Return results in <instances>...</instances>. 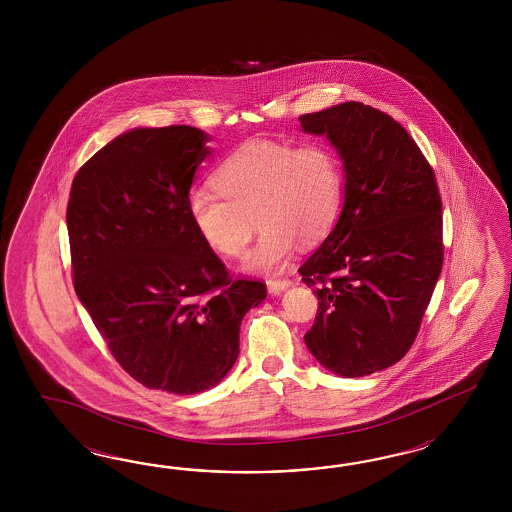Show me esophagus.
<instances>
[{
    "label": "esophagus",
    "instance_id": "1",
    "mask_svg": "<svg viewBox=\"0 0 512 512\" xmlns=\"http://www.w3.org/2000/svg\"><path fill=\"white\" fill-rule=\"evenodd\" d=\"M291 279L283 278V279H268L266 281V285H268V291L272 293V295H279L281 291H285L287 287H291Z\"/></svg>",
    "mask_w": 512,
    "mask_h": 512
}]
</instances>
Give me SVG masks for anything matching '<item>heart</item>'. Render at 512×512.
Returning <instances> with one entry per match:
<instances>
[{
	"label": "heart",
	"mask_w": 512,
	"mask_h": 512,
	"mask_svg": "<svg viewBox=\"0 0 512 512\" xmlns=\"http://www.w3.org/2000/svg\"><path fill=\"white\" fill-rule=\"evenodd\" d=\"M212 184L216 191L189 195V219L202 242L227 259L242 257L255 221L263 225L246 259L253 272H278L296 240L313 244L326 236L343 199L340 157L323 142L251 140L219 163Z\"/></svg>",
	"instance_id": "1"
}]
</instances>
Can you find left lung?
I'll list each match as a JSON object with an SVG mask.
<instances>
[{"mask_svg": "<svg viewBox=\"0 0 512 512\" xmlns=\"http://www.w3.org/2000/svg\"><path fill=\"white\" fill-rule=\"evenodd\" d=\"M300 124L326 135L345 169L340 219L298 268L319 300L304 340L330 372H381L411 349L441 274L435 172L402 124L370 105L349 101Z\"/></svg>", "mask_w": 512, "mask_h": 512, "instance_id": "obj_1", "label": "left lung"}]
</instances>
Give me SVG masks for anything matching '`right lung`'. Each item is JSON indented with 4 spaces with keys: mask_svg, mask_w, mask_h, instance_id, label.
Segmentation results:
<instances>
[{
    "mask_svg": "<svg viewBox=\"0 0 512 512\" xmlns=\"http://www.w3.org/2000/svg\"><path fill=\"white\" fill-rule=\"evenodd\" d=\"M206 140L191 125L124 133L78 169L67 202L73 285L93 325L135 381L182 396L233 368L240 323L266 298L189 219Z\"/></svg>",
    "mask_w": 512,
    "mask_h": 512,
    "instance_id": "1",
    "label": "right lung"
}]
</instances>
